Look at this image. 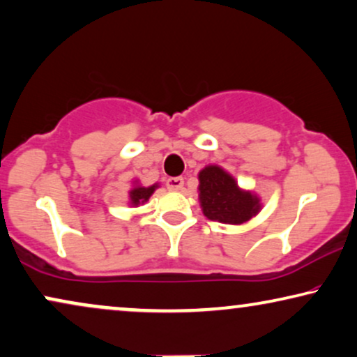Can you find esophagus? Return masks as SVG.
I'll return each instance as SVG.
<instances>
[{"instance_id": "34e87169", "label": "esophagus", "mask_w": 357, "mask_h": 357, "mask_svg": "<svg viewBox=\"0 0 357 357\" xmlns=\"http://www.w3.org/2000/svg\"><path fill=\"white\" fill-rule=\"evenodd\" d=\"M169 190H182L183 188V178L182 177H172L167 180Z\"/></svg>"}]
</instances>
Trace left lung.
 Listing matches in <instances>:
<instances>
[{"mask_svg":"<svg viewBox=\"0 0 357 357\" xmlns=\"http://www.w3.org/2000/svg\"><path fill=\"white\" fill-rule=\"evenodd\" d=\"M198 200L208 220L225 225H244L262 210L261 198L238 185L220 165H206L198 172Z\"/></svg>","mask_w":357,"mask_h":357,"instance_id":"8db88e82","label":"left lung"}]
</instances>
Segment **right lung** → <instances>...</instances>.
<instances>
[{"label": "right lung", "mask_w": 357, "mask_h": 357, "mask_svg": "<svg viewBox=\"0 0 357 357\" xmlns=\"http://www.w3.org/2000/svg\"><path fill=\"white\" fill-rule=\"evenodd\" d=\"M157 188H159V183L149 185V187H142V185L139 183V180H134L131 190L128 192V195H129L128 205H131V206L144 205V203L149 200V198L152 197V193H154Z\"/></svg>", "instance_id": "add662e5"}]
</instances>
